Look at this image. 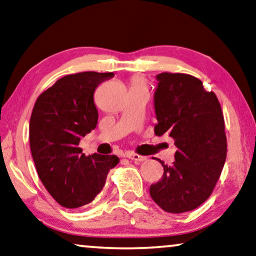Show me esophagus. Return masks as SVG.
Here are the masks:
<instances>
[{
	"label": "esophagus",
	"instance_id": "34e87169",
	"mask_svg": "<svg viewBox=\"0 0 256 256\" xmlns=\"http://www.w3.org/2000/svg\"><path fill=\"white\" fill-rule=\"evenodd\" d=\"M126 156H128V158L133 160V161H136V162H142V161H144V160H146L144 156L134 154V152H128Z\"/></svg>",
	"mask_w": 256,
	"mask_h": 256
}]
</instances>
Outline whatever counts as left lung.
I'll list each match as a JSON object with an SVG mask.
<instances>
[{"instance_id": "1", "label": "left lung", "mask_w": 256, "mask_h": 256, "mask_svg": "<svg viewBox=\"0 0 256 256\" xmlns=\"http://www.w3.org/2000/svg\"><path fill=\"white\" fill-rule=\"evenodd\" d=\"M154 132L174 139V162L150 185L152 199L163 210H193L210 196L226 158L222 108L214 92L193 76L163 72L156 76Z\"/></svg>"}]
</instances>
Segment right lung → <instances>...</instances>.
<instances>
[{"instance_id":"obj_1","label":"right lung","mask_w":256,"mask_h":256,"mask_svg":"<svg viewBox=\"0 0 256 256\" xmlns=\"http://www.w3.org/2000/svg\"><path fill=\"white\" fill-rule=\"evenodd\" d=\"M112 72L87 71L60 78L38 98L30 120V147L38 174L66 208L90 204L101 192L116 155L86 156L79 141L96 128L94 92Z\"/></svg>"}]
</instances>
